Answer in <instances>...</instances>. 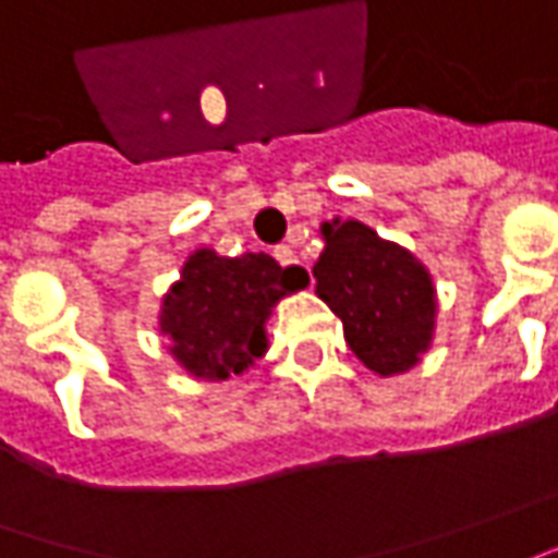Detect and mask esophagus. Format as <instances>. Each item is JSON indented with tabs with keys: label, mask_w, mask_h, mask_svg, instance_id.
<instances>
[{
	"label": "esophagus",
	"mask_w": 558,
	"mask_h": 558,
	"mask_svg": "<svg viewBox=\"0 0 558 558\" xmlns=\"http://www.w3.org/2000/svg\"><path fill=\"white\" fill-rule=\"evenodd\" d=\"M275 259H278L283 268H290V265L299 263V259H295V250L287 247V244H278V247H275Z\"/></svg>",
	"instance_id": "1"
}]
</instances>
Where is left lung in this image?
Instances as JSON below:
<instances>
[{"label": "left lung", "mask_w": 558, "mask_h": 558, "mask_svg": "<svg viewBox=\"0 0 558 558\" xmlns=\"http://www.w3.org/2000/svg\"><path fill=\"white\" fill-rule=\"evenodd\" d=\"M327 250L314 265L317 295L342 317L344 342L373 373L415 366L434 336V287L407 250L363 222L324 226Z\"/></svg>", "instance_id": "left-lung-1"}]
</instances>
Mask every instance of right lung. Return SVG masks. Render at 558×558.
Wrapping results in <instances>:
<instances>
[{
    "label": "right lung",
    "instance_id": "1",
    "mask_svg": "<svg viewBox=\"0 0 558 558\" xmlns=\"http://www.w3.org/2000/svg\"><path fill=\"white\" fill-rule=\"evenodd\" d=\"M305 283V268H280L265 253L226 259L198 250L165 299L161 332L173 339V354L189 373L229 378L265 351L263 327L271 305Z\"/></svg>",
    "mask_w": 558,
    "mask_h": 558
}]
</instances>
